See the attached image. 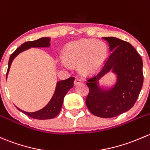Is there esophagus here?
Listing matches in <instances>:
<instances>
[{
    "instance_id": "obj_1",
    "label": "esophagus",
    "mask_w": 150,
    "mask_h": 150,
    "mask_svg": "<svg viewBox=\"0 0 150 150\" xmlns=\"http://www.w3.org/2000/svg\"><path fill=\"white\" fill-rule=\"evenodd\" d=\"M80 83H81V80H80L79 78H76V79L75 80V81H74V85H75V86H77V85L80 84Z\"/></svg>"
}]
</instances>
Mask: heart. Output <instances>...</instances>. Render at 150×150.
I'll return each instance as SVG.
<instances>
[{
  "label": "heart",
  "mask_w": 150,
  "mask_h": 150,
  "mask_svg": "<svg viewBox=\"0 0 150 150\" xmlns=\"http://www.w3.org/2000/svg\"><path fill=\"white\" fill-rule=\"evenodd\" d=\"M108 47L103 42L83 39L72 42L64 50L63 66L76 65L81 75H88L99 70L105 62Z\"/></svg>",
  "instance_id": "obj_1"
}]
</instances>
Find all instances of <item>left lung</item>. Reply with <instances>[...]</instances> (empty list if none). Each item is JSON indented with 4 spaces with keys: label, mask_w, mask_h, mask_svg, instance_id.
Segmentation results:
<instances>
[{
    "label": "left lung",
    "mask_w": 150,
    "mask_h": 150,
    "mask_svg": "<svg viewBox=\"0 0 150 150\" xmlns=\"http://www.w3.org/2000/svg\"><path fill=\"white\" fill-rule=\"evenodd\" d=\"M102 39L108 42L111 54L102 70L88 80L89 93L86 103L95 116L112 118L134 105L143 85V62L129 42L113 37ZM111 70L115 75L114 83L100 86V79Z\"/></svg>",
    "instance_id": "obj_1"
}]
</instances>
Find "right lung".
<instances>
[{
    "label": "right lung",
    "mask_w": 150,
    "mask_h": 150,
    "mask_svg": "<svg viewBox=\"0 0 150 150\" xmlns=\"http://www.w3.org/2000/svg\"><path fill=\"white\" fill-rule=\"evenodd\" d=\"M50 41H51V38L42 37L37 40L25 42L21 45V47L16 49L9 58L8 67L7 74H6V80H7L8 75L13 61L20 53L29 50L31 47H47V48H49L51 46ZM74 80H75L74 78H69L66 80L58 81L56 84L54 94H53L52 98L50 99V102L44 108L39 111H34V112H27V111H24L20 109L16 105L15 106L16 107L18 111H21L22 113L27 115L29 117L33 118V119L45 120V119H50L54 118L55 116H57L58 113L60 111L64 96L71 88L73 87Z\"/></svg>",
    "instance_id": "1"
}]
</instances>
